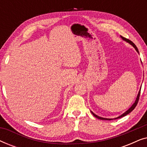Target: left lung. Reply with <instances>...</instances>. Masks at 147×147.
Here are the masks:
<instances>
[{
    "label": "left lung",
    "mask_w": 147,
    "mask_h": 147,
    "mask_svg": "<svg viewBox=\"0 0 147 147\" xmlns=\"http://www.w3.org/2000/svg\"><path fill=\"white\" fill-rule=\"evenodd\" d=\"M121 38L123 40H124V41H126V42H128V43H129L130 44H131V45L133 46V47H134V49H135L136 50V51L138 52V48L136 47V46L134 45V43H133V42L132 41H130V40H129L128 39H126V38H125V37H122V36H121ZM140 90H141V88H140ZM140 91H139V92H138V96H137V98H136V101H135V102H134V104L133 105H132L131 107H130L129 109H128L127 111L126 112H124V113L123 114H122L121 116H118V117H117V118H116L115 119H118V118H121V117H123V116H126V115H127V114H128L130 113V112H131L132 110H133L134 108H135V107L136 106V105H137V104H138V100H139V97H140ZM92 114H93V115L95 116L96 118H98V119H100V120H112V119H110V118H102V117H100V116H97L96 115V114H95L94 113H93V112H92Z\"/></svg>",
    "instance_id": "8db88e82"
}]
</instances>
